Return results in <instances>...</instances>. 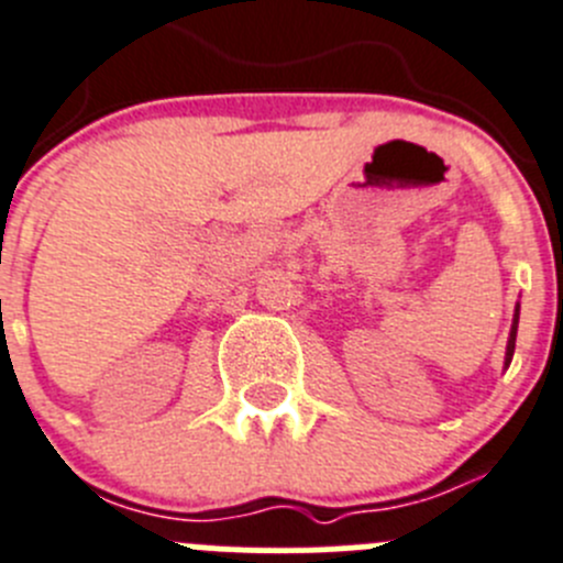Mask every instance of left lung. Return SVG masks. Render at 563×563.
Returning a JSON list of instances; mask_svg holds the SVG:
<instances>
[{"label":"left lung","mask_w":563,"mask_h":563,"mask_svg":"<svg viewBox=\"0 0 563 563\" xmlns=\"http://www.w3.org/2000/svg\"><path fill=\"white\" fill-rule=\"evenodd\" d=\"M517 324H519V306H517V311H514L511 335H508V346H506V366L511 364V358H514V346H517Z\"/></svg>","instance_id":"obj_1"}]
</instances>
